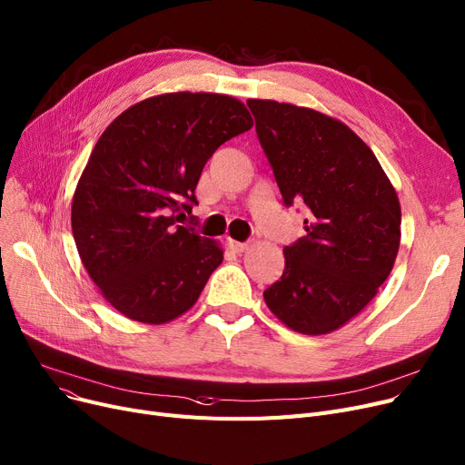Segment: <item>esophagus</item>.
Wrapping results in <instances>:
<instances>
[{
    "instance_id": "34e87169",
    "label": "esophagus",
    "mask_w": 465,
    "mask_h": 465,
    "mask_svg": "<svg viewBox=\"0 0 465 465\" xmlns=\"http://www.w3.org/2000/svg\"><path fill=\"white\" fill-rule=\"evenodd\" d=\"M228 245H230V249H232L233 252H237V254L245 252V251L249 249V242H241V241H233V239L228 241Z\"/></svg>"
}]
</instances>
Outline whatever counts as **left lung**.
<instances>
[{
    "mask_svg": "<svg viewBox=\"0 0 465 465\" xmlns=\"http://www.w3.org/2000/svg\"><path fill=\"white\" fill-rule=\"evenodd\" d=\"M282 203H303L305 235L284 247L282 277L263 292L281 322L330 333L368 305L392 272L401 209L394 186L349 126L319 111L249 100Z\"/></svg>",
    "mask_w": 465,
    "mask_h": 465,
    "instance_id": "left-lung-1",
    "label": "left lung"
}]
</instances>
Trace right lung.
<instances>
[{
    "label": "right lung",
    "instance_id": "1",
    "mask_svg": "<svg viewBox=\"0 0 465 465\" xmlns=\"http://www.w3.org/2000/svg\"><path fill=\"white\" fill-rule=\"evenodd\" d=\"M251 128L235 97L177 92L126 109L95 143L71 228L90 279L128 319H177L223 263L214 241L179 223L198 205L193 190L207 160Z\"/></svg>",
    "mask_w": 465,
    "mask_h": 465
}]
</instances>
